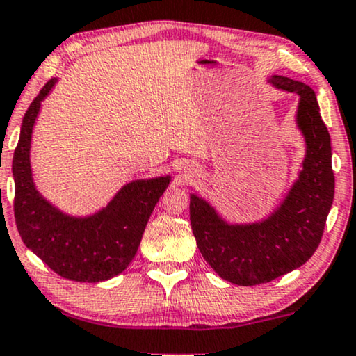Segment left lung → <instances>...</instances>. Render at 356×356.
Listing matches in <instances>:
<instances>
[{
    "label": "left lung",
    "instance_id": "left-lung-1",
    "mask_svg": "<svg viewBox=\"0 0 356 356\" xmlns=\"http://www.w3.org/2000/svg\"><path fill=\"white\" fill-rule=\"evenodd\" d=\"M269 83L298 95L297 126L307 153L284 202L266 219L229 224L207 200L190 195V224L200 253L222 279L237 285L271 282L308 261L321 242L334 200L330 135L307 83L273 76Z\"/></svg>",
    "mask_w": 356,
    "mask_h": 356
}]
</instances>
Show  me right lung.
I'll use <instances>...</instances> for the list:
<instances>
[{
	"mask_svg": "<svg viewBox=\"0 0 356 356\" xmlns=\"http://www.w3.org/2000/svg\"><path fill=\"white\" fill-rule=\"evenodd\" d=\"M56 82L48 80L24 116L13 158L14 218L26 247L54 273L77 282H102L121 274L134 259L171 176L132 180L106 207L85 218L69 216L53 207L33 184L30 143L42 102Z\"/></svg>",
	"mask_w": 356,
	"mask_h": 356,
	"instance_id": "add662e5",
	"label": "right lung"
}]
</instances>
